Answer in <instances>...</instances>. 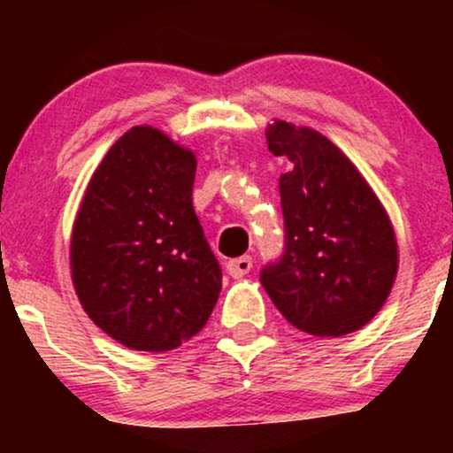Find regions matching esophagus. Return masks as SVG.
Masks as SVG:
<instances>
[{"mask_svg":"<svg viewBox=\"0 0 453 453\" xmlns=\"http://www.w3.org/2000/svg\"><path fill=\"white\" fill-rule=\"evenodd\" d=\"M251 268H253V259L249 256L230 259V262H227V273H230L234 279L244 277V274H249V270Z\"/></svg>","mask_w":453,"mask_h":453,"instance_id":"esophagus-1","label":"esophagus"}]
</instances>
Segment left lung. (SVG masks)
Masks as SVG:
<instances>
[{
    "label": "left lung",
    "mask_w": 453,
    "mask_h": 453,
    "mask_svg": "<svg viewBox=\"0 0 453 453\" xmlns=\"http://www.w3.org/2000/svg\"><path fill=\"white\" fill-rule=\"evenodd\" d=\"M270 153L280 174L285 251L259 274L280 315L313 336L360 330L386 304L398 270L392 221L342 150L311 127L274 121Z\"/></svg>",
    "instance_id": "1"
}]
</instances>
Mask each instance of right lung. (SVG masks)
Returning a JSON list of instances; mask_svg holds the SVG:
<instances>
[{
  "label": "right lung",
  "instance_id": "1",
  "mask_svg": "<svg viewBox=\"0 0 453 453\" xmlns=\"http://www.w3.org/2000/svg\"><path fill=\"white\" fill-rule=\"evenodd\" d=\"M196 155L136 126L112 144L78 209L70 266L82 309L129 349L170 351L204 327L221 268L191 191Z\"/></svg>",
  "mask_w": 453,
  "mask_h": 453
}]
</instances>
